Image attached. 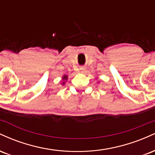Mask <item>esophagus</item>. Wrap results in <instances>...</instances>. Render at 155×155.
Here are the masks:
<instances>
[{
  "mask_svg": "<svg viewBox=\"0 0 155 155\" xmlns=\"http://www.w3.org/2000/svg\"><path fill=\"white\" fill-rule=\"evenodd\" d=\"M81 73H84V68H81Z\"/></svg>",
  "mask_w": 155,
  "mask_h": 155,
  "instance_id": "esophagus-1",
  "label": "esophagus"
}]
</instances>
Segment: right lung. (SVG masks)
<instances>
[{
    "mask_svg": "<svg viewBox=\"0 0 155 155\" xmlns=\"http://www.w3.org/2000/svg\"><path fill=\"white\" fill-rule=\"evenodd\" d=\"M67 78H68V76H64L63 79H64V80H66V79H67ZM63 84H65V82H63Z\"/></svg>",
    "mask_w": 155,
    "mask_h": 155,
    "instance_id": "1",
    "label": "right lung"
}]
</instances>
